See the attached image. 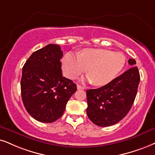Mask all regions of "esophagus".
Instances as JSON below:
<instances>
[{
    "label": "esophagus",
    "mask_w": 155,
    "mask_h": 155,
    "mask_svg": "<svg viewBox=\"0 0 155 155\" xmlns=\"http://www.w3.org/2000/svg\"><path fill=\"white\" fill-rule=\"evenodd\" d=\"M77 89H85V87H82V86L79 85V84H78V85H77Z\"/></svg>",
    "instance_id": "1"
}]
</instances>
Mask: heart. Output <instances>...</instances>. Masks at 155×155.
<instances>
[{
	"mask_svg": "<svg viewBox=\"0 0 155 155\" xmlns=\"http://www.w3.org/2000/svg\"><path fill=\"white\" fill-rule=\"evenodd\" d=\"M126 58L121 52L107 49L83 50L78 55L71 52L62 59V70L66 77L75 79L88 68L87 80L97 86L109 84L123 69Z\"/></svg>",
	"mask_w": 155,
	"mask_h": 155,
	"instance_id": "1",
	"label": "heart"
}]
</instances>
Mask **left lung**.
<instances>
[{
	"label": "left lung",
	"instance_id": "1",
	"mask_svg": "<svg viewBox=\"0 0 155 155\" xmlns=\"http://www.w3.org/2000/svg\"><path fill=\"white\" fill-rule=\"evenodd\" d=\"M130 69L109 84L87 91V114L94 124L109 127L121 121L132 108L140 81L136 61L130 58Z\"/></svg>",
	"mask_w": 155,
	"mask_h": 155
}]
</instances>
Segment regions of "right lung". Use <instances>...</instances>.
<instances>
[{
  "label": "right lung",
  "mask_w": 155,
  "mask_h": 155,
  "mask_svg": "<svg viewBox=\"0 0 155 155\" xmlns=\"http://www.w3.org/2000/svg\"><path fill=\"white\" fill-rule=\"evenodd\" d=\"M63 51L48 44L33 53L25 61L21 81V97L28 113L36 120L51 123L63 115L76 85L62 76Z\"/></svg>",
  "instance_id": "1"
}]
</instances>
